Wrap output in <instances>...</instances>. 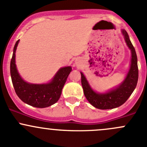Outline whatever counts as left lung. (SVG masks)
Segmentation results:
<instances>
[{
  "mask_svg": "<svg viewBox=\"0 0 147 147\" xmlns=\"http://www.w3.org/2000/svg\"><path fill=\"white\" fill-rule=\"evenodd\" d=\"M121 32L124 36L126 43L129 48L131 50V60L130 69L127 73V77L124 82L119 87L105 94L97 93L93 91L82 72H80L81 82H82L84 96L88 102L97 109H109L121 106L128 100L137 86L139 70H138L137 57L135 49L130 41L127 31L125 30H122Z\"/></svg>",
  "mask_w": 147,
  "mask_h": 147,
  "instance_id": "8db88e82",
  "label": "left lung"
}]
</instances>
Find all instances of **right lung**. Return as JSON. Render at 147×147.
Listing matches in <instances>:
<instances>
[{"mask_svg": "<svg viewBox=\"0 0 147 147\" xmlns=\"http://www.w3.org/2000/svg\"><path fill=\"white\" fill-rule=\"evenodd\" d=\"M18 42L19 40L16 42L10 61V75L16 93L22 101L35 107L45 108L54 105L60 99L72 67L60 68L51 82L47 84H30L25 82L18 72L16 65V50Z\"/></svg>", "mask_w": 147, "mask_h": 147, "instance_id": "obj_1", "label": "right lung"}]
</instances>
